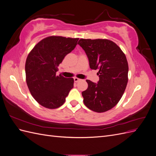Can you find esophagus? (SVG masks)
<instances>
[{
    "label": "esophagus",
    "instance_id": "obj_1",
    "mask_svg": "<svg viewBox=\"0 0 156 156\" xmlns=\"http://www.w3.org/2000/svg\"><path fill=\"white\" fill-rule=\"evenodd\" d=\"M73 79H74V81H75V82H79V81H81V79H78V78H77V77H75Z\"/></svg>",
    "mask_w": 156,
    "mask_h": 156
}]
</instances>
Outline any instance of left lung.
Wrapping results in <instances>:
<instances>
[{
  "mask_svg": "<svg viewBox=\"0 0 156 156\" xmlns=\"http://www.w3.org/2000/svg\"><path fill=\"white\" fill-rule=\"evenodd\" d=\"M78 44L85 52L90 68L98 69V83L87 80L88 88L82 92L90 109L103 112L111 109L125 91L128 75L126 55L114 42L105 39H81Z\"/></svg>",
  "mask_w": 156,
  "mask_h": 156,
  "instance_id": "8db88e82",
  "label": "left lung"
}]
</instances>
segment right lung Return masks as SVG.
Segmentation results:
<instances>
[{
	"mask_svg": "<svg viewBox=\"0 0 156 156\" xmlns=\"http://www.w3.org/2000/svg\"><path fill=\"white\" fill-rule=\"evenodd\" d=\"M79 38L49 36L37 44L27 56L26 81L32 96L41 105L56 108L62 105L73 87V79L56 75L65 56L77 45Z\"/></svg>",
	"mask_w": 156,
	"mask_h": 156,
	"instance_id": "obj_1",
	"label": "right lung"
}]
</instances>
